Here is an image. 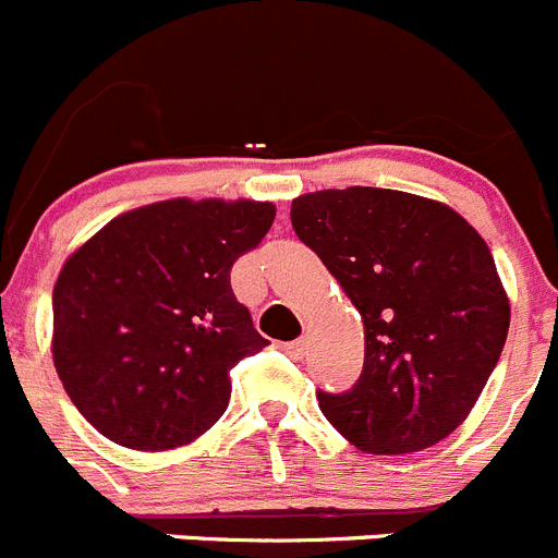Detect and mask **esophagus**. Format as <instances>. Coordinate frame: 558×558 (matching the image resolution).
Segmentation results:
<instances>
[{
	"label": "esophagus",
	"mask_w": 558,
	"mask_h": 558,
	"mask_svg": "<svg viewBox=\"0 0 558 558\" xmlns=\"http://www.w3.org/2000/svg\"><path fill=\"white\" fill-rule=\"evenodd\" d=\"M281 350L287 352V355L290 357H303L306 355V350H308V341L306 339H295V341H287V344H281Z\"/></svg>",
	"instance_id": "obj_1"
}]
</instances>
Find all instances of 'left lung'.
I'll list each match as a JSON object with an SVG mask.
<instances>
[{
	"mask_svg": "<svg viewBox=\"0 0 558 558\" xmlns=\"http://www.w3.org/2000/svg\"><path fill=\"white\" fill-rule=\"evenodd\" d=\"M290 219L363 319L361 379L317 393L323 415L361 453L442 442L477 404L510 328L483 235L445 203L379 186L298 195Z\"/></svg>",
	"mask_w": 558,
	"mask_h": 558,
	"instance_id": "1",
	"label": "left lung"
}]
</instances>
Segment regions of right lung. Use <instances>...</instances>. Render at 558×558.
Masks as SVG:
<instances>
[{
  "label": "right lung",
  "mask_w": 558,
  "mask_h": 558,
  "mask_svg": "<svg viewBox=\"0 0 558 558\" xmlns=\"http://www.w3.org/2000/svg\"><path fill=\"white\" fill-rule=\"evenodd\" d=\"M263 201L148 203L110 219L53 284V366L81 415L121 448L173 450L225 415L230 368L268 344L230 287L271 230Z\"/></svg>",
  "instance_id": "1"
}]
</instances>
